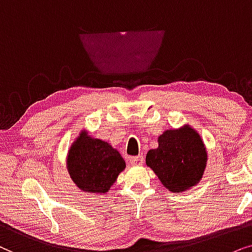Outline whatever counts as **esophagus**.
Wrapping results in <instances>:
<instances>
[{
	"label": "esophagus",
	"instance_id": "esophagus-1",
	"mask_svg": "<svg viewBox=\"0 0 252 252\" xmlns=\"http://www.w3.org/2000/svg\"><path fill=\"white\" fill-rule=\"evenodd\" d=\"M130 162L133 166H142L144 162V157L143 156H138V157H133L130 159Z\"/></svg>",
	"mask_w": 252,
	"mask_h": 252
}]
</instances>
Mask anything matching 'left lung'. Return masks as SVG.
I'll return each mask as SVG.
<instances>
[{"instance_id": "8db88e82", "label": "left lung", "mask_w": 252, "mask_h": 252, "mask_svg": "<svg viewBox=\"0 0 252 252\" xmlns=\"http://www.w3.org/2000/svg\"><path fill=\"white\" fill-rule=\"evenodd\" d=\"M207 150L202 137L189 124L169 129L158 137V147L146 154V165L170 192L196 187L206 168Z\"/></svg>"}]
</instances>
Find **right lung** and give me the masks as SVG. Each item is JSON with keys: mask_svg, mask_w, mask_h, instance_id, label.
I'll return each mask as SVG.
<instances>
[{"mask_svg": "<svg viewBox=\"0 0 252 252\" xmlns=\"http://www.w3.org/2000/svg\"><path fill=\"white\" fill-rule=\"evenodd\" d=\"M126 168V161L109 143L93 138L85 129L79 132L66 156V169L84 192L105 194Z\"/></svg>", "mask_w": 252, "mask_h": 252, "instance_id": "add662e5", "label": "right lung"}]
</instances>
